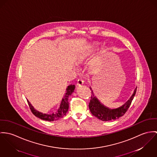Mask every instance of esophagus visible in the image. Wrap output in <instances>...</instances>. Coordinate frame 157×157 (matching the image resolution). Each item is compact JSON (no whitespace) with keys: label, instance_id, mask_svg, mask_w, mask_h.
<instances>
[{"label":"esophagus","instance_id":"34e87169","mask_svg":"<svg viewBox=\"0 0 157 157\" xmlns=\"http://www.w3.org/2000/svg\"><path fill=\"white\" fill-rule=\"evenodd\" d=\"M84 84V81L82 79H78L77 82H76V86L78 87H79L81 86H82Z\"/></svg>","mask_w":157,"mask_h":157}]
</instances>
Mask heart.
Segmentation results:
<instances>
[{
    "mask_svg": "<svg viewBox=\"0 0 157 157\" xmlns=\"http://www.w3.org/2000/svg\"><path fill=\"white\" fill-rule=\"evenodd\" d=\"M84 55H81V56H79V61H80L82 60V59H84Z\"/></svg>",
    "mask_w": 157,
    "mask_h": 157,
    "instance_id": "obj_1",
    "label": "heart"
}]
</instances>
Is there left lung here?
<instances>
[{
    "label": "left lung",
    "mask_w": 157,
    "mask_h": 157,
    "mask_svg": "<svg viewBox=\"0 0 157 157\" xmlns=\"http://www.w3.org/2000/svg\"><path fill=\"white\" fill-rule=\"evenodd\" d=\"M90 88L91 90V96L90 102L88 105L89 109L94 116L102 121L116 120L123 116L129 108L137 91V88H136L134 93L124 104L116 109H109L99 102L97 98L94 95L91 88Z\"/></svg>",
    "instance_id": "1"
}]
</instances>
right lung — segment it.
Listing matches in <instances>:
<instances>
[{"label":"right lung","instance_id":"add662e5","mask_svg":"<svg viewBox=\"0 0 157 157\" xmlns=\"http://www.w3.org/2000/svg\"><path fill=\"white\" fill-rule=\"evenodd\" d=\"M75 88V85L71 84L66 88V92L65 93L64 98L62 99L60 106L55 114L53 113L51 114H43L42 113H40L34 109V107L30 104V102L27 100L29 106L31 110V112L33 113V114L35 115L36 117L40 118L42 120L46 121L51 122V121H57V120L63 117L66 114L67 112L68 111L69 106L68 98L72 94V93L74 91Z\"/></svg>","mask_w":157,"mask_h":157}]
</instances>
